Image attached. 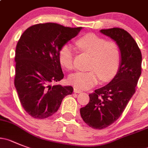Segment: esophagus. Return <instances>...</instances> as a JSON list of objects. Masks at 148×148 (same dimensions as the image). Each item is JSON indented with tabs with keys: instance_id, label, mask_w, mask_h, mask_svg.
Returning a JSON list of instances; mask_svg holds the SVG:
<instances>
[{
	"instance_id": "esophagus-1",
	"label": "esophagus",
	"mask_w": 148,
	"mask_h": 148,
	"mask_svg": "<svg viewBox=\"0 0 148 148\" xmlns=\"http://www.w3.org/2000/svg\"><path fill=\"white\" fill-rule=\"evenodd\" d=\"M74 92L75 93H82V90H80L78 89V88H74Z\"/></svg>"
}]
</instances>
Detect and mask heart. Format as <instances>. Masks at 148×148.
Masks as SVG:
<instances>
[{
  "label": "heart",
  "mask_w": 148,
  "mask_h": 148,
  "mask_svg": "<svg viewBox=\"0 0 148 148\" xmlns=\"http://www.w3.org/2000/svg\"><path fill=\"white\" fill-rule=\"evenodd\" d=\"M76 43L82 50L92 56V59L88 67L90 71L71 74L68 79L69 84L79 89L87 90L96 85L99 79L102 82H108L118 74L121 54L115 41H107L94 34H87ZM58 58L65 69H74V55L70 45L61 47Z\"/></svg>",
  "instance_id": "heart-1"
}]
</instances>
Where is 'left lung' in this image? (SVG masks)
Listing matches in <instances>:
<instances>
[{"mask_svg":"<svg viewBox=\"0 0 148 148\" xmlns=\"http://www.w3.org/2000/svg\"><path fill=\"white\" fill-rule=\"evenodd\" d=\"M101 32L118 44L121 61L118 74L112 80L89 94V102L80 109L81 117L85 123L96 129L107 128L120 118L136 92L142 73V53L126 30L113 27L103 29Z\"/></svg>","mask_w":148,"mask_h":148,"instance_id":"8db88e82","label":"left lung"}]
</instances>
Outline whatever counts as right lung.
Returning <instances> with one entry per match:
<instances>
[{
  "label": "right lung",
  "instance_id": "add662e5",
  "mask_svg": "<svg viewBox=\"0 0 148 148\" xmlns=\"http://www.w3.org/2000/svg\"><path fill=\"white\" fill-rule=\"evenodd\" d=\"M82 27H65L53 23H40L25 30L15 52L14 85L26 112L45 119L58 111L71 86H52L64 77L59 61L62 46L75 37Z\"/></svg>",
  "mask_w": 148,
  "mask_h": 148
}]
</instances>
